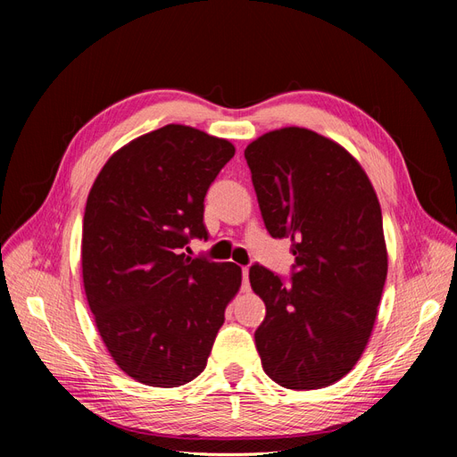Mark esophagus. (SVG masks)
Segmentation results:
<instances>
[{
	"instance_id": "34e87169",
	"label": "esophagus",
	"mask_w": 457,
	"mask_h": 457,
	"mask_svg": "<svg viewBox=\"0 0 457 457\" xmlns=\"http://www.w3.org/2000/svg\"><path fill=\"white\" fill-rule=\"evenodd\" d=\"M242 287L244 289H250V269H247V267H244L242 269Z\"/></svg>"
}]
</instances>
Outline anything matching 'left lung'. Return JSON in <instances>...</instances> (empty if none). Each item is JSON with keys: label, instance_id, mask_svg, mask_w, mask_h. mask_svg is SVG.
<instances>
[{"label": "left lung", "instance_id": "obj_1", "mask_svg": "<svg viewBox=\"0 0 457 457\" xmlns=\"http://www.w3.org/2000/svg\"><path fill=\"white\" fill-rule=\"evenodd\" d=\"M272 238L292 240V282L253 265L267 316L255 345L286 389L334 385L362 356L386 278L381 205L349 150L305 128L274 129L244 150Z\"/></svg>", "mask_w": 457, "mask_h": 457}]
</instances>
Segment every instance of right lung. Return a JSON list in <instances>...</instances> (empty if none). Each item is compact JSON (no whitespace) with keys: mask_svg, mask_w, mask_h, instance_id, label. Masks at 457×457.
Wrapping results in <instances>:
<instances>
[{"mask_svg":"<svg viewBox=\"0 0 457 457\" xmlns=\"http://www.w3.org/2000/svg\"><path fill=\"white\" fill-rule=\"evenodd\" d=\"M234 152L170 123L116 150L89 190L86 297L110 356L135 381L170 389L198 378L238 294V265L183 253L190 238L207 240L205 192Z\"/></svg>","mask_w":457,"mask_h":457,"instance_id":"add662e5","label":"right lung"}]
</instances>
